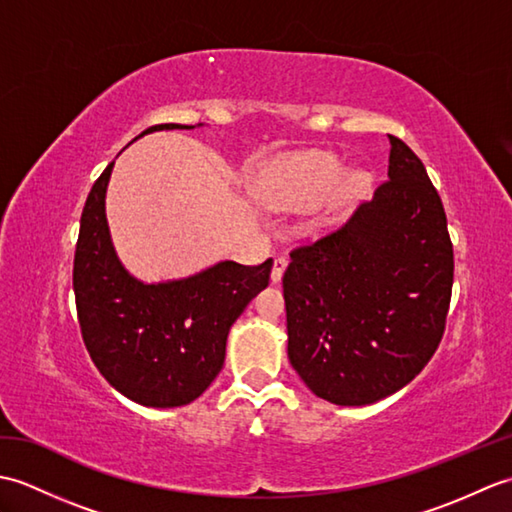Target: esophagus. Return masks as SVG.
<instances>
[{"mask_svg": "<svg viewBox=\"0 0 512 512\" xmlns=\"http://www.w3.org/2000/svg\"><path fill=\"white\" fill-rule=\"evenodd\" d=\"M286 266H288V259L286 257H275L273 270H270V281H273V284H277V281H281V277H284Z\"/></svg>", "mask_w": 512, "mask_h": 512, "instance_id": "esophagus-1", "label": "esophagus"}]
</instances>
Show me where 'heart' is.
I'll use <instances>...</instances> for the list:
<instances>
[{
	"label": "heart",
	"mask_w": 512,
	"mask_h": 512,
	"mask_svg": "<svg viewBox=\"0 0 512 512\" xmlns=\"http://www.w3.org/2000/svg\"><path fill=\"white\" fill-rule=\"evenodd\" d=\"M341 173L339 160L328 154H303L284 162L268 184L262 187V195L275 204H303L319 200L332 189ZM363 191V180L350 176L336 184L334 206H345L356 200Z\"/></svg>",
	"instance_id": "1"
}]
</instances>
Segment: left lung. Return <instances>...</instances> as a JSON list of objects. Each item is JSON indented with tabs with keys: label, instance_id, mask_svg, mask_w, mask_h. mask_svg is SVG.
Wrapping results in <instances>:
<instances>
[{
	"label": "left lung",
	"instance_id": "1",
	"mask_svg": "<svg viewBox=\"0 0 512 512\" xmlns=\"http://www.w3.org/2000/svg\"><path fill=\"white\" fill-rule=\"evenodd\" d=\"M387 180L336 231L292 248L288 358L319 398L369 405L416 378L447 325L453 244L422 160L389 136Z\"/></svg>",
	"mask_w": 512,
	"mask_h": 512
}]
</instances>
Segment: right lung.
I'll use <instances>...</instances> for the list:
<instances>
[{
    "label": "right lung",
    "instance_id": "add662e5",
    "mask_svg": "<svg viewBox=\"0 0 512 512\" xmlns=\"http://www.w3.org/2000/svg\"><path fill=\"white\" fill-rule=\"evenodd\" d=\"M191 129V125H154ZM140 134V136H143ZM107 165L85 200L72 286L83 343L116 391L145 407H182L220 374L226 336L248 301L268 286L273 259L220 262L180 281L143 284L118 262L105 220Z\"/></svg>",
    "mask_w": 512,
    "mask_h": 512
}]
</instances>
